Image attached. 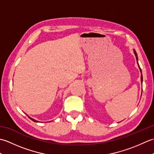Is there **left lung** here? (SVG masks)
I'll list each match as a JSON object with an SVG mask.
<instances>
[{
	"instance_id": "obj_1",
	"label": "left lung",
	"mask_w": 154,
	"mask_h": 154,
	"mask_svg": "<svg viewBox=\"0 0 154 154\" xmlns=\"http://www.w3.org/2000/svg\"><path fill=\"white\" fill-rule=\"evenodd\" d=\"M134 54H135V56H136V61H137V63H138V67H139V68H140V72H141V73H142V70H141V68H140V65H139V64H138V55H137V54H136V52L135 50H134ZM142 81H143V77H142V75H141V83H142Z\"/></svg>"
}]
</instances>
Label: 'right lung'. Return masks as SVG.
I'll use <instances>...</instances> for the list:
<instances>
[{
  "label": "right lung",
  "instance_id": "1",
  "mask_svg": "<svg viewBox=\"0 0 154 154\" xmlns=\"http://www.w3.org/2000/svg\"><path fill=\"white\" fill-rule=\"evenodd\" d=\"M27 116H28V118H29V119H30V120H32V121H34V122H39L38 120H34V119H32V118H31V117H30V116H29L28 115H27Z\"/></svg>",
  "mask_w": 154,
  "mask_h": 154
}]
</instances>
